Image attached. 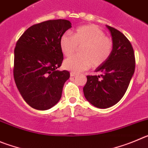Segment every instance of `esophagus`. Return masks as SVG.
Segmentation results:
<instances>
[{
	"mask_svg": "<svg viewBox=\"0 0 148 148\" xmlns=\"http://www.w3.org/2000/svg\"><path fill=\"white\" fill-rule=\"evenodd\" d=\"M77 73H75V72H73V71H71V73H70V75H71V77H75V76L77 75Z\"/></svg>",
	"mask_w": 148,
	"mask_h": 148,
	"instance_id": "34e87169",
	"label": "esophagus"
}]
</instances>
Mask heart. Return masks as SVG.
Returning <instances> with one entry per match:
<instances>
[{
    "label": "heart",
    "mask_w": 148,
    "mask_h": 148,
    "mask_svg": "<svg viewBox=\"0 0 148 148\" xmlns=\"http://www.w3.org/2000/svg\"><path fill=\"white\" fill-rule=\"evenodd\" d=\"M60 46L65 56L69 57L77 51L80 55L70 57L64 61L66 69L73 72H80L93 65L97 67L108 60L114 48L112 39L96 25H85L77 28L72 33H65L61 37Z\"/></svg>",
    "instance_id": "heart-1"
}]
</instances>
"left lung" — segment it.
<instances>
[{"instance_id": "left-lung-1", "label": "left lung", "mask_w": 148, "mask_h": 148, "mask_svg": "<svg viewBox=\"0 0 148 148\" xmlns=\"http://www.w3.org/2000/svg\"><path fill=\"white\" fill-rule=\"evenodd\" d=\"M112 36L114 48L106 62L95 70L99 76H87L84 95L93 106L108 108L122 98L135 71L134 49L125 36L119 30L107 26Z\"/></svg>"}]
</instances>
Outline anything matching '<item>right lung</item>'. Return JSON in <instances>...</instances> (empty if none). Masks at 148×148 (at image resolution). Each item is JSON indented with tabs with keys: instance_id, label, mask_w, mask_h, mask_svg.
<instances>
[{
	"instance_id": "obj_1",
	"label": "right lung",
	"mask_w": 148,
	"mask_h": 148,
	"mask_svg": "<svg viewBox=\"0 0 148 148\" xmlns=\"http://www.w3.org/2000/svg\"><path fill=\"white\" fill-rule=\"evenodd\" d=\"M71 23L49 20L30 26L14 48V81L24 100L32 108L44 110L59 102L69 71H58L63 60L60 40Z\"/></svg>"
}]
</instances>
